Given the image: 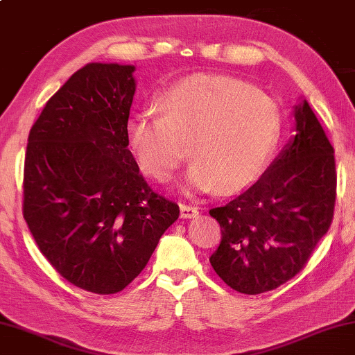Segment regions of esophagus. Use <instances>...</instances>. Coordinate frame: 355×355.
Here are the masks:
<instances>
[{
	"label": "esophagus",
	"mask_w": 355,
	"mask_h": 355,
	"mask_svg": "<svg viewBox=\"0 0 355 355\" xmlns=\"http://www.w3.org/2000/svg\"><path fill=\"white\" fill-rule=\"evenodd\" d=\"M199 214L198 207H194V205H189V204H180V216L182 218H194L196 215Z\"/></svg>",
	"instance_id": "esophagus-1"
}]
</instances>
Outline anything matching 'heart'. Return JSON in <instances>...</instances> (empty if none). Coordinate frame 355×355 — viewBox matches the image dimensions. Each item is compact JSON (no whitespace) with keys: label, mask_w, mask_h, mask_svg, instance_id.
Instances as JSON below:
<instances>
[{"label":"heart","mask_w":355,"mask_h":355,"mask_svg":"<svg viewBox=\"0 0 355 355\" xmlns=\"http://www.w3.org/2000/svg\"><path fill=\"white\" fill-rule=\"evenodd\" d=\"M159 114L139 113L127 123V144L146 175L167 182L188 156L184 193L255 182L282 130L277 103L250 84L221 75H191L156 97Z\"/></svg>","instance_id":"obj_1"}]
</instances>
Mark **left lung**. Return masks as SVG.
<instances>
[{
	"mask_svg": "<svg viewBox=\"0 0 355 355\" xmlns=\"http://www.w3.org/2000/svg\"><path fill=\"white\" fill-rule=\"evenodd\" d=\"M335 150L303 100L295 135L266 172L209 214L221 242L211 268L236 292L258 295L295 277L329 231L336 198Z\"/></svg>",
	"mask_w": 355,
	"mask_h": 355,
	"instance_id": "1",
	"label": "left lung"
}]
</instances>
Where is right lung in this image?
I'll list each match as a JSON object with an SVG mask.
<instances>
[{"label":"right lung","mask_w":355,"mask_h":355,"mask_svg":"<svg viewBox=\"0 0 355 355\" xmlns=\"http://www.w3.org/2000/svg\"><path fill=\"white\" fill-rule=\"evenodd\" d=\"M134 65L87 63L47 100L28 135L24 218L55 271L118 293L146 266L180 209L148 187L129 151Z\"/></svg>","instance_id":"add662e5"}]
</instances>
